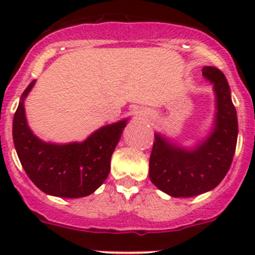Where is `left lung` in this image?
Here are the masks:
<instances>
[{"instance_id":"left-lung-1","label":"left lung","mask_w":255,"mask_h":255,"mask_svg":"<svg viewBox=\"0 0 255 255\" xmlns=\"http://www.w3.org/2000/svg\"><path fill=\"white\" fill-rule=\"evenodd\" d=\"M203 75L216 93L213 131L194 149L180 148L154 134L149 179L173 198H189L215 189L230 170L238 141V116L229 83L221 70L204 66Z\"/></svg>"}]
</instances>
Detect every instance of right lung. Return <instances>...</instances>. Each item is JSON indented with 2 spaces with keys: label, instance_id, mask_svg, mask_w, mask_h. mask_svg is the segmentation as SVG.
Listing matches in <instances>:
<instances>
[{
  "label": "right lung",
  "instance_id": "1",
  "mask_svg": "<svg viewBox=\"0 0 255 255\" xmlns=\"http://www.w3.org/2000/svg\"><path fill=\"white\" fill-rule=\"evenodd\" d=\"M34 83L33 80L22 93L12 123L13 144L22 168L46 194L61 198L87 197L107 179L111 155L126 120L103 126L83 143L42 141L29 129L24 110V100Z\"/></svg>",
  "mask_w": 255,
  "mask_h": 255
}]
</instances>
